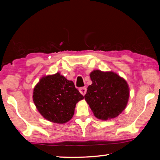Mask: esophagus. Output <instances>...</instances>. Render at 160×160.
I'll return each instance as SVG.
<instances>
[{
    "mask_svg": "<svg viewBox=\"0 0 160 160\" xmlns=\"http://www.w3.org/2000/svg\"><path fill=\"white\" fill-rule=\"evenodd\" d=\"M79 91L81 94H82V95L84 96L85 94H86V92H87V88H80L79 89Z\"/></svg>",
    "mask_w": 160,
    "mask_h": 160,
    "instance_id": "34e87169",
    "label": "esophagus"
}]
</instances>
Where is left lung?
Instances as JSON below:
<instances>
[{
	"label": "left lung",
	"instance_id": "8db88e82",
	"mask_svg": "<svg viewBox=\"0 0 160 160\" xmlns=\"http://www.w3.org/2000/svg\"><path fill=\"white\" fill-rule=\"evenodd\" d=\"M85 99L94 116L102 121L112 119L122 113L128 104L130 89L125 79L112 71L94 70L90 74Z\"/></svg>",
	"mask_w": 160,
	"mask_h": 160
}]
</instances>
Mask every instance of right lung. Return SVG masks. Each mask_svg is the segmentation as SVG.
I'll return each mask as SVG.
<instances>
[{"label": "right lung", "mask_w": 160, "mask_h": 160, "mask_svg": "<svg viewBox=\"0 0 160 160\" xmlns=\"http://www.w3.org/2000/svg\"><path fill=\"white\" fill-rule=\"evenodd\" d=\"M33 102L43 117L63 124L72 118L75 105L84 99L71 80L59 72L43 76L35 85Z\"/></svg>", "instance_id": "1"}]
</instances>
